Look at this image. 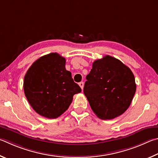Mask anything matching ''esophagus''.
Segmentation results:
<instances>
[{"label":"esophagus","mask_w":158,"mask_h":158,"mask_svg":"<svg viewBox=\"0 0 158 158\" xmlns=\"http://www.w3.org/2000/svg\"><path fill=\"white\" fill-rule=\"evenodd\" d=\"M79 86L81 87V88L82 89H83V87H84V82H79Z\"/></svg>","instance_id":"34e87169"}]
</instances>
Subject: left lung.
I'll list each match as a JSON object with an SVG mask.
<instances>
[{
    "mask_svg": "<svg viewBox=\"0 0 158 158\" xmlns=\"http://www.w3.org/2000/svg\"><path fill=\"white\" fill-rule=\"evenodd\" d=\"M84 94L98 118L112 119L125 112L136 92L132 71L110 55L93 62L86 76Z\"/></svg>",
    "mask_w": 158,
    "mask_h": 158,
    "instance_id": "obj_1",
    "label": "left lung"
}]
</instances>
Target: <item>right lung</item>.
<instances>
[{
    "instance_id": "obj_1",
    "label": "right lung",
    "mask_w": 158,
    "mask_h": 158,
    "mask_svg": "<svg viewBox=\"0 0 158 158\" xmlns=\"http://www.w3.org/2000/svg\"><path fill=\"white\" fill-rule=\"evenodd\" d=\"M66 60L57 52L37 60L25 75L23 89L35 111L48 118L60 117L81 88L65 68Z\"/></svg>"
}]
</instances>
